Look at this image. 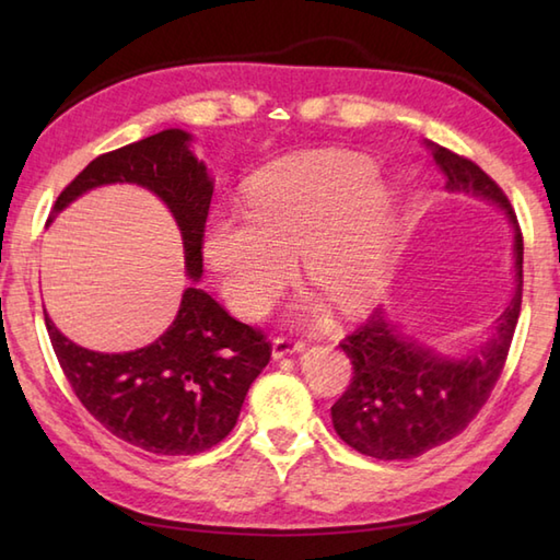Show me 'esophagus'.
<instances>
[{
    "label": "esophagus",
    "mask_w": 560,
    "mask_h": 560,
    "mask_svg": "<svg viewBox=\"0 0 560 560\" xmlns=\"http://www.w3.org/2000/svg\"><path fill=\"white\" fill-rule=\"evenodd\" d=\"M303 347L305 343L301 341V339H293V337H273V341H271V353H273V359H283V355L287 353H299V351H303Z\"/></svg>",
    "instance_id": "34e87169"
}]
</instances>
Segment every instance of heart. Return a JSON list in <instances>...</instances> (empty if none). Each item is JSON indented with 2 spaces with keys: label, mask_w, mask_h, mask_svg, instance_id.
<instances>
[{
  "label": "heart",
  "mask_w": 560,
  "mask_h": 560,
  "mask_svg": "<svg viewBox=\"0 0 560 560\" xmlns=\"http://www.w3.org/2000/svg\"><path fill=\"white\" fill-rule=\"evenodd\" d=\"M392 199L371 163L311 151L257 173L247 211L217 209L205 257L243 317L267 313L295 273L343 313L371 305L392 269Z\"/></svg>",
  "instance_id": "heart-1"
}]
</instances>
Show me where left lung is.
<instances>
[{
    "label": "left lung",
    "instance_id": "obj_1",
    "mask_svg": "<svg viewBox=\"0 0 560 560\" xmlns=\"http://www.w3.org/2000/svg\"><path fill=\"white\" fill-rule=\"evenodd\" d=\"M452 192H469L501 207L515 229L513 301L498 317L495 335L464 361L440 359L431 349L397 335L377 311L341 339L353 377L331 407L337 435L361 455L411 459L447 443L467 428L489 401L503 373L522 307V231L513 205L477 163L428 141Z\"/></svg>",
    "mask_w": 560,
    "mask_h": 560
}]
</instances>
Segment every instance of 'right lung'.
Instances as JSON below:
<instances>
[{"instance_id":"right-lung-1","label":"right lung","mask_w":560,"mask_h":560,"mask_svg":"<svg viewBox=\"0 0 560 560\" xmlns=\"http://www.w3.org/2000/svg\"><path fill=\"white\" fill-rule=\"evenodd\" d=\"M187 141L183 129H163L101 153L59 192L50 213L55 217L98 185L147 187L173 211L183 233L187 273L199 279L213 185ZM45 327L62 373L86 411L113 435L153 455H197L221 443L271 355L265 331L231 317L195 287L183 293L173 325L137 351L81 349L59 335L47 313Z\"/></svg>"}]
</instances>
